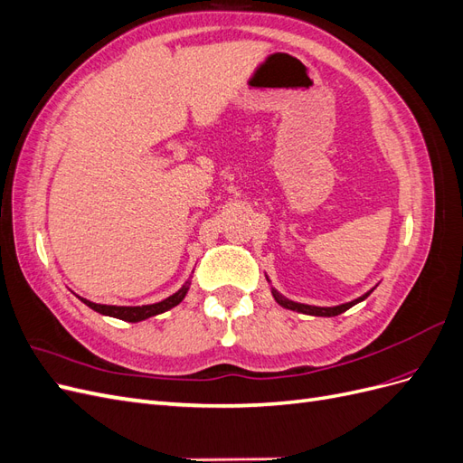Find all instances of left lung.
I'll use <instances>...</instances> for the list:
<instances>
[{"label": "left lung", "instance_id": "8db88e82", "mask_svg": "<svg viewBox=\"0 0 463 463\" xmlns=\"http://www.w3.org/2000/svg\"><path fill=\"white\" fill-rule=\"evenodd\" d=\"M269 279V278H266ZM374 289V288H373ZM371 289V291H373ZM371 291H367L365 296H361V298H357V299H354V301H349V303H342V305H335V307H315V305H305V303H296V301H289V299H286L284 296H279V293L272 288V296H274V299L282 305V307H286V309H291V311H298V313H305V315H313V317H335V315H342V313H345L349 307H354V305H357L359 301H363V299H367L369 296H371Z\"/></svg>", "mask_w": 463, "mask_h": 463}]
</instances>
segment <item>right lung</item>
Segmentation results:
<instances>
[{
  "mask_svg": "<svg viewBox=\"0 0 463 463\" xmlns=\"http://www.w3.org/2000/svg\"><path fill=\"white\" fill-rule=\"evenodd\" d=\"M189 286H191V279H187V282L181 286V289H177L174 296L165 298L164 301H158V303H152V305H141V307H118V305H100V303H92L85 298H79L82 303L89 305L92 311L100 313V315H106V317H114V318H119V320H128V322H138V320H145V318H150V317H156L160 313H165L170 311L172 307L179 305L181 301H184V298L187 296L189 291Z\"/></svg>",
  "mask_w": 463,
  "mask_h": 463,
  "instance_id": "1",
  "label": "right lung"
}]
</instances>
